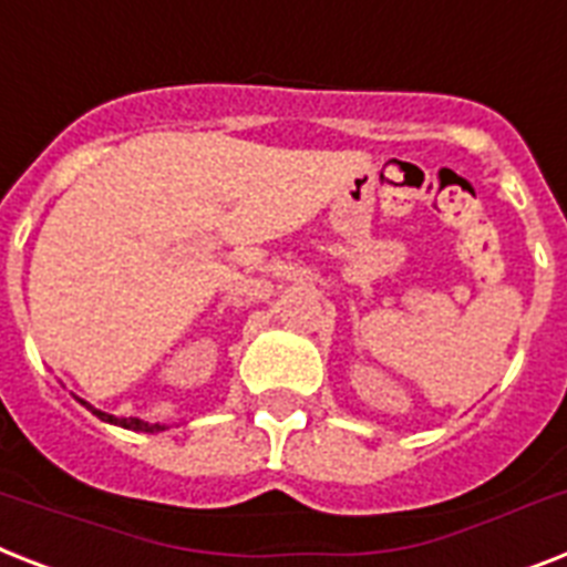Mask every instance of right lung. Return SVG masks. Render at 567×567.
<instances>
[{
  "label": "right lung",
  "mask_w": 567,
  "mask_h": 567,
  "mask_svg": "<svg viewBox=\"0 0 567 567\" xmlns=\"http://www.w3.org/2000/svg\"><path fill=\"white\" fill-rule=\"evenodd\" d=\"M86 408H90V404H86ZM92 413L104 419V422H113V425L131 427V431H151V434H154V431H163V425H148V422H142V419H124V416H113V413H101V411H92Z\"/></svg>",
  "instance_id": "obj_1"
}]
</instances>
